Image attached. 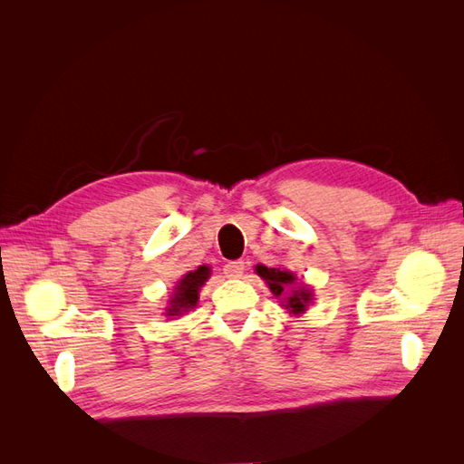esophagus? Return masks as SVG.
Returning a JSON list of instances; mask_svg holds the SVG:
<instances>
[{
    "mask_svg": "<svg viewBox=\"0 0 464 464\" xmlns=\"http://www.w3.org/2000/svg\"><path fill=\"white\" fill-rule=\"evenodd\" d=\"M244 269H246L244 261H230L224 265V275H227L228 278H237L244 275Z\"/></svg>",
    "mask_w": 464,
    "mask_h": 464,
    "instance_id": "1",
    "label": "esophagus"
}]
</instances>
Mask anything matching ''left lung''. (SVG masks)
Wrapping results in <instances>:
<instances>
[{
  "instance_id": "8db88e82",
  "label": "left lung",
  "mask_w": 464,
  "mask_h": 464,
  "mask_svg": "<svg viewBox=\"0 0 464 464\" xmlns=\"http://www.w3.org/2000/svg\"><path fill=\"white\" fill-rule=\"evenodd\" d=\"M257 275L265 280L266 285H269L271 292L275 294V296H283V292L286 286L294 285V275L288 273V271H280V269H269V266H263V265H257ZM286 300V307L292 312V314H300V312H305V305L307 302L312 300V294L310 290L305 288H300V290H292V294Z\"/></svg>"
}]
</instances>
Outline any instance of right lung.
I'll return each instance as SVG.
<instances>
[{
	"label": "right lung",
	"instance_id": "obj_1",
	"mask_svg": "<svg viewBox=\"0 0 464 464\" xmlns=\"http://www.w3.org/2000/svg\"><path fill=\"white\" fill-rule=\"evenodd\" d=\"M208 266L201 265L199 269H195L188 273L184 278L179 280L176 286L174 298L170 300V307H168L166 315H179L181 312L189 310L199 300V288L205 285V280L208 278Z\"/></svg>",
	"mask_w": 464,
	"mask_h": 464
}]
</instances>
